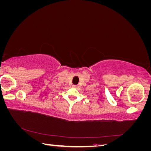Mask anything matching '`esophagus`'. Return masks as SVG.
Listing matches in <instances>:
<instances>
[{
	"label": "esophagus",
	"instance_id": "esophagus-1",
	"mask_svg": "<svg viewBox=\"0 0 151 151\" xmlns=\"http://www.w3.org/2000/svg\"><path fill=\"white\" fill-rule=\"evenodd\" d=\"M78 86L77 85H73V88H78Z\"/></svg>",
	"mask_w": 151,
	"mask_h": 151
}]
</instances>
